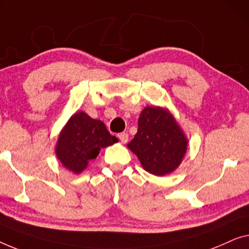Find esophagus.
I'll use <instances>...</instances> for the list:
<instances>
[{
	"mask_svg": "<svg viewBox=\"0 0 249 249\" xmlns=\"http://www.w3.org/2000/svg\"><path fill=\"white\" fill-rule=\"evenodd\" d=\"M118 139H120V141L122 143H126L128 141V134L127 133H120V134H118Z\"/></svg>",
	"mask_w": 249,
	"mask_h": 249,
	"instance_id": "obj_1",
	"label": "esophagus"
}]
</instances>
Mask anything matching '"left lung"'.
Listing matches in <instances>:
<instances>
[{
    "label": "left lung",
    "instance_id": "1",
    "mask_svg": "<svg viewBox=\"0 0 249 249\" xmlns=\"http://www.w3.org/2000/svg\"><path fill=\"white\" fill-rule=\"evenodd\" d=\"M138 133L127 146L138 156L143 169L156 176L173 173L187 150V139L169 111L145 107L140 115Z\"/></svg>",
    "mask_w": 249,
    "mask_h": 249
}]
</instances>
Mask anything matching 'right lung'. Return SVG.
Instances as JSON below:
<instances>
[{
    "mask_svg": "<svg viewBox=\"0 0 249 249\" xmlns=\"http://www.w3.org/2000/svg\"><path fill=\"white\" fill-rule=\"evenodd\" d=\"M118 142L101 121L83 111L75 113L62 129L56 143V156L66 169L80 174L96 159L103 148Z\"/></svg>",
    "mask_w": 249,
    "mask_h": 249,
    "instance_id": "1",
    "label": "right lung"
}]
</instances>
